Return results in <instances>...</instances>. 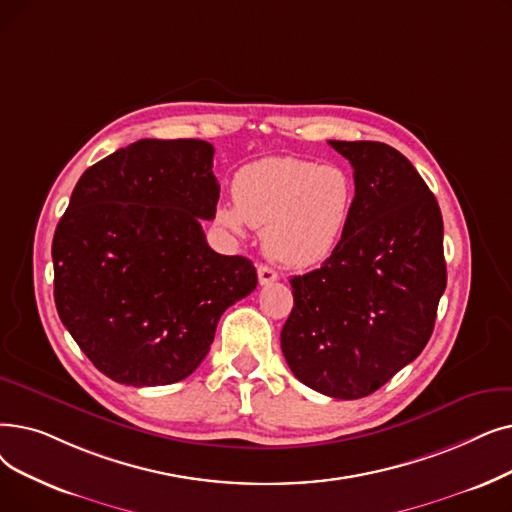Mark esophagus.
I'll use <instances>...</instances> for the list:
<instances>
[{"instance_id": "obj_1", "label": "esophagus", "mask_w": 512, "mask_h": 512, "mask_svg": "<svg viewBox=\"0 0 512 512\" xmlns=\"http://www.w3.org/2000/svg\"><path fill=\"white\" fill-rule=\"evenodd\" d=\"M257 278H259V284H272V282L278 280V272L272 270L270 265H259Z\"/></svg>"}]
</instances>
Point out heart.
I'll list each match as a JSON object with an SVG mask.
<instances>
[{"instance_id":"b5f03b06","label":"heart","mask_w":512,"mask_h":512,"mask_svg":"<svg viewBox=\"0 0 512 512\" xmlns=\"http://www.w3.org/2000/svg\"><path fill=\"white\" fill-rule=\"evenodd\" d=\"M234 205H221L217 224L240 234L263 230V247L293 270L324 263L349 224L355 182L341 165H316L295 157H265L238 169Z\"/></svg>"}]
</instances>
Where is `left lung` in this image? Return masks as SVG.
Returning a JSON list of instances; mask_svg holds the SVG:
<instances>
[{
	"label": "left lung",
	"mask_w": 512,
	"mask_h": 512,
	"mask_svg": "<svg viewBox=\"0 0 512 512\" xmlns=\"http://www.w3.org/2000/svg\"><path fill=\"white\" fill-rule=\"evenodd\" d=\"M353 167L355 201L320 270L293 276L280 345L297 379L360 399L416 360L446 291L443 219L402 152L383 142H328Z\"/></svg>",
	"instance_id": "left-lung-1"
}]
</instances>
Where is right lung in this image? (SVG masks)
Instances as JSON below:
<instances>
[{"label": "right lung", "instance_id": "obj_1", "mask_svg": "<svg viewBox=\"0 0 512 512\" xmlns=\"http://www.w3.org/2000/svg\"><path fill=\"white\" fill-rule=\"evenodd\" d=\"M203 140H138L87 169L52 242L58 316L90 362L123 385L190 376L255 265L219 255L201 219L219 184Z\"/></svg>", "mask_w": 512, "mask_h": 512}]
</instances>
